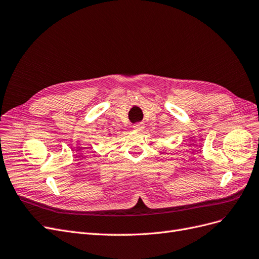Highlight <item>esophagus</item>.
<instances>
[{
	"instance_id": "34e87169",
	"label": "esophagus",
	"mask_w": 259,
	"mask_h": 259,
	"mask_svg": "<svg viewBox=\"0 0 259 259\" xmlns=\"http://www.w3.org/2000/svg\"><path fill=\"white\" fill-rule=\"evenodd\" d=\"M145 127H144V123L143 122H138V123H135L133 124V129H135L136 131H142Z\"/></svg>"
}]
</instances>
